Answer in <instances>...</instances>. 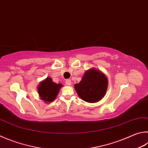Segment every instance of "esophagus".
<instances>
[{
  "mask_svg": "<svg viewBox=\"0 0 148 148\" xmlns=\"http://www.w3.org/2000/svg\"><path fill=\"white\" fill-rule=\"evenodd\" d=\"M65 83H66V84L67 85H69V86H70L71 85V79H67L66 81H65Z\"/></svg>",
  "mask_w": 148,
  "mask_h": 148,
  "instance_id": "1",
  "label": "esophagus"
}]
</instances>
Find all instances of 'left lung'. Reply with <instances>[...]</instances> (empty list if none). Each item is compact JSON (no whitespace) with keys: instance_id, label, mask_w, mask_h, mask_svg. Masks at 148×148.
<instances>
[{"instance_id":"1","label":"left lung","mask_w":148,"mask_h":148,"mask_svg":"<svg viewBox=\"0 0 148 148\" xmlns=\"http://www.w3.org/2000/svg\"><path fill=\"white\" fill-rule=\"evenodd\" d=\"M107 85L108 80L106 75L92 68L85 72L80 82L74 85V88L83 100L96 103L103 98Z\"/></svg>"}]
</instances>
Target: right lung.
Masks as SVG:
<instances>
[{"label":"right lung","instance_id":"1","mask_svg":"<svg viewBox=\"0 0 148 148\" xmlns=\"http://www.w3.org/2000/svg\"><path fill=\"white\" fill-rule=\"evenodd\" d=\"M61 83H56L52 78L48 77L39 83L37 87L38 93L41 100L45 102H52L57 97L60 89L62 87Z\"/></svg>","mask_w":148,"mask_h":148}]
</instances>
